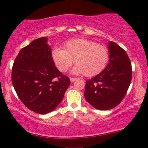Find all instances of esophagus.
Segmentation results:
<instances>
[{"instance_id": "esophagus-1", "label": "esophagus", "mask_w": 148, "mask_h": 148, "mask_svg": "<svg viewBox=\"0 0 148 148\" xmlns=\"http://www.w3.org/2000/svg\"><path fill=\"white\" fill-rule=\"evenodd\" d=\"M70 80H71V83H73L74 81H75V80H77V78H76V77H71V78H70Z\"/></svg>"}]
</instances>
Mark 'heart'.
I'll return each instance as SVG.
<instances>
[{"instance_id": "obj_1", "label": "heart", "mask_w": 148, "mask_h": 148, "mask_svg": "<svg viewBox=\"0 0 148 148\" xmlns=\"http://www.w3.org/2000/svg\"><path fill=\"white\" fill-rule=\"evenodd\" d=\"M51 56L56 67L61 72L68 71L75 60L77 64L73 68V73H84L88 77L102 72L109 60L107 48L85 38L67 41L63 48H53Z\"/></svg>"}]
</instances>
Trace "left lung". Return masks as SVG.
I'll return each mask as SVG.
<instances>
[{"instance_id":"1","label":"left lung","mask_w":148,"mask_h":148,"mask_svg":"<svg viewBox=\"0 0 148 148\" xmlns=\"http://www.w3.org/2000/svg\"><path fill=\"white\" fill-rule=\"evenodd\" d=\"M109 63L96 76L86 81L85 98L97 110L116 107L126 95L132 79V66L126 52L115 42L108 45Z\"/></svg>"}]
</instances>
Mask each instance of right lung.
<instances>
[{
    "instance_id": "1",
    "label": "right lung",
    "mask_w": 148,
    "mask_h": 148,
    "mask_svg": "<svg viewBox=\"0 0 148 148\" xmlns=\"http://www.w3.org/2000/svg\"><path fill=\"white\" fill-rule=\"evenodd\" d=\"M47 42V38H40L22 48L12 69V83L18 97L39 114L54 110L71 84L55 66Z\"/></svg>"
}]
</instances>
